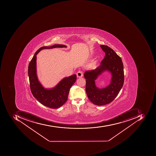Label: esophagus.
<instances>
[{
	"instance_id": "obj_1",
	"label": "esophagus",
	"mask_w": 156,
	"mask_h": 156,
	"mask_svg": "<svg viewBox=\"0 0 156 156\" xmlns=\"http://www.w3.org/2000/svg\"><path fill=\"white\" fill-rule=\"evenodd\" d=\"M77 77L80 78L82 77L83 76V72L80 71H79L78 72L76 73Z\"/></svg>"
}]
</instances>
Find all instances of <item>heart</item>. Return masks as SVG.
<instances>
[{
  "mask_svg": "<svg viewBox=\"0 0 156 156\" xmlns=\"http://www.w3.org/2000/svg\"><path fill=\"white\" fill-rule=\"evenodd\" d=\"M93 66H94V65H92L90 66V67H93Z\"/></svg>",
  "mask_w": 156,
  "mask_h": 156,
  "instance_id": "heart-1",
  "label": "heart"
}]
</instances>
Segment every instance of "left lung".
Returning <instances> with one entry per match:
<instances>
[{
  "mask_svg": "<svg viewBox=\"0 0 156 156\" xmlns=\"http://www.w3.org/2000/svg\"><path fill=\"white\" fill-rule=\"evenodd\" d=\"M100 47L105 53L104 59L96 69L86 71L84 74L86 80V92L90 101L97 105H105L111 103L119 93L124 82L123 64L121 58L107 45ZM112 73V82L105 88H97L94 80L103 71Z\"/></svg>",
  "mask_w": 156,
  "mask_h": 156,
  "instance_id": "left-lung-1",
  "label": "left lung"
}]
</instances>
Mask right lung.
Instances as JSON below:
<instances>
[{"instance_id":"right-lung-1","label":"right lung","mask_w":156,"mask_h":156,"mask_svg":"<svg viewBox=\"0 0 156 156\" xmlns=\"http://www.w3.org/2000/svg\"><path fill=\"white\" fill-rule=\"evenodd\" d=\"M66 47L64 45L54 44L49 47H41L34 54L28 67V75L32 94L42 105L52 109L59 108L66 102L70 89L76 80V75L73 74L70 76L65 78L53 89L49 90L44 89L39 83L37 77V55L43 49Z\"/></svg>"}]
</instances>
